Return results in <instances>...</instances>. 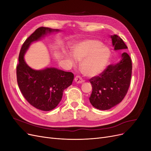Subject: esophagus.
<instances>
[{
    "label": "esophagus",
    "mask_w": 151,
    "mask_h": 151,
    "mask_svg": "<svg viewBox=\"0 0 151 151\" xmlns=\"http://www.w3.org/2000/svg\"><path fill=\"white\" fill-rule=\"evenodd\" d=\"M74 81H75L76 83H77V84H81V83H83V82H84L83 79H82L81 77L80 76H76L75 77Z\"/></svg>",
    "instance_id": "esophagus-1"
}]
</instances>
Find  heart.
I'll use <instances>...</instances> for the list:
<instances>
[{"label":"heart","mask_w":151,"mask_h":151,"mask_svg":"<svg viewBox=\"0 0 151 151\" xmlns=\"http://www.w3.org/2000/svg\"><path fill=\"white\" fill-rule=\"evenodd\" d=\"M72 55L67 53V57L72 62L74 57L81 60V69L87 76L94 77L99 75L108 65L111 57L109 49L103 46L102 42L96 40H87L76 44L72 47Z\"/></svg>","instance_id":"heart-1"}]
</instances>
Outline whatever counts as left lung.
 <instances>
[{"mask_svg":"<svg viewBox=\"0 0 151 151\" xmlns=\"http://www.w3.org/2000/svg\"><path fill=\"white\" fill-rule=\"evenodd\" d=\"M114 49H127L123 40L115 35L111 36ZM132 63L129 55L122 54L121 60L116 64L109 65L98 76L89 79L92 93L89 101L101 110H106L119 104L126 96L130 84Z\"/></svg>","mask_w":151,"mask_h":151,"instance_id":"obj_1","label":"left lung"}]
</instances>
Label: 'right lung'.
<instances>
[{
    "label": "right lung",
    "mask_w": 151,
    "mask_h": 151,
    "mask_svg": "<svg viewBox=\"0 0 151 151\" xmlns=\"http://www.w3.org/2000/svg\"><path fill=\"white\" fill-rule=\"evenodd\" d=\"M55 31L58 29L45 27L36 29L22 45L16 67L17 81L21 92L30 104L43 111H50L57 106L63 91L72 84L74 74L55 68L33 70L26 63L24 55L32 42Z\"/></svg>",
    "instance_id": "add662e5"
}]
</instances>
